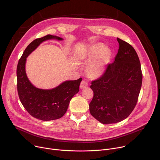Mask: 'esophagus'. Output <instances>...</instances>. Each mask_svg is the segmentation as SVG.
Here are the masks:
<instances>
[{
	"instance_id": "1",
	"label": "esophagus",
	"mask_w": 160,
	"mask_h": 160,
	"mask_svg": "<svg viewBox=\"0 0 160 160\" xmlns=\"http://www.w3.org/2000/svg\"><path fill=\"white\" fill-rule=\"evenodd\" d=\"M87 86H88L87 82H85V81H84V80H83V81H82V82H81V83H80V87L81 89H83V88H86Z\"/></svg>"
}]
</instances>
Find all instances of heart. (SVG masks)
<instances>
[{"label":"heart","mask_w":160,"mask_h":160,"mask_svg":"<svg viewBox=\"0 0 160 160\" xmlns=\"http://www.w3.org/2000/svg\"><path fill=\"white\" fill-rule=\"evenodd\" d=\"M87 59L90 61L87 66V72L93 78L102 76L106 72L110 61V51L101 43L91 46L87 53Z\"/></svg>","instance_id":"b5f03b06"}]
</instances>
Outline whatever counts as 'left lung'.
Wrapping results in <instances>:
<instances>
[{
    "label": "left lung",
    "mask_w": 160,
    "mask_h": 160,
    "mask_svg": "<svg viewBox=\"0 0 160 160\" xmlns=\"http://www.w3.org/2000/svg\"><path fill=\"white\" fill-rule=\"evenodd\" d=\"M118 52L104 74L92 82L94 97L90 112L102 124L126 119L133 110L140 93L142 75L139 57L127 42L117 38Z\"/></svg>",
    "instance_id": "left-lung-1"
}]
</instances>
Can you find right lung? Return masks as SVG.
Instances as JSON below:
<instances>
[{"label": "right lung", "instance_id": "right-lung-1", "mask_svg": "<svg viewBox=\"0 0 160 160\" xmlns=\"http://www.w3.org/2000/svg\"><path fill=\"white\" fill-rule=\"evenodd\" d=\"M63 40L55 35H48L32 42L25 50L17 66V88L20 101L33 117L50 121L61 118L66 112L73 97L79 92L82 79L66 80L51 89L35 87L29 80L25 70L27 57L40 43L48 40Z\"/></svg>", "mask_w": 160, "mask_h": 160}]
</instances>
